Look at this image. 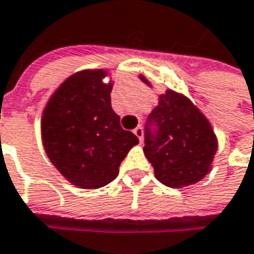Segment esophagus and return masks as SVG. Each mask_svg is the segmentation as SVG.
I'll return each mask as SVG.
<instances>
[{
  "mask_svg": "<svg viewBox=\"0 0 254 254\" xmlns=\"http://www.w3.org/2000/svg\"><path fill=\"white\" fill-rule=\"evenodd\" d=\"M134 134L137 135V138L140 140V143L143 141V134H144V131H143V127H135L134 128Z\"/></svg>",
  "mask_w": 254,
  "mask_h": 254,
  "instance_id": "34e87169",
  "label": "esophagus"
}]
</instances>
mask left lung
Returning a JSON list of instances; mask_svg holds the SVG:
<instances>
[{
	"mask_svg": "<svg viewBox=\"0 0 254 254\" xmlns=\"http://www.w3.org/2000/svg\"><path fill=\"white\" fill-rule=\"evenodd\" d=\"M143 83L148 84L143 75ZM217 138L209 120L183 94L167 90L148 116L144 154L156 179L167 187H186L210 171Z\"/></svg>",
	"mask_w": 254,
	"mask_h": 254,
	"instance_id": "obj_1",
	"label": "left lung"
}]
</instances>
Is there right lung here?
<instances>
[{
	"label": "right lung",
	"mask_w": 254,
	"mask_h": 254,
	"mask_svg": "<svg viewBox=\"0 0 254 254\" xmlns=\"http://www.w3.org/2000/svg\"><path fill=\"white\" fill-rule=\"evenodd\" d=\"M104 70L80 71L68 77L47 103L41 120L45 153L70 183L100 189L111 183L130 148L138 144L123 130L111 108L113 84Z\"/></svg>",
	"instance_id": "obj_1"
}]
</instances>
